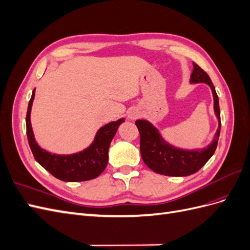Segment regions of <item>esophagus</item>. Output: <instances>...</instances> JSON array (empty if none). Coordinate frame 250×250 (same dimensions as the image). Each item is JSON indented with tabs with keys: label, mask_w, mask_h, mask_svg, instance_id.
Returning a JSON list of instances; mask_svg holds the SVG:
<instances>
[{
	"label": "esophagus",
	"mask_w": 250,
	"mask_h": 250,
	"mask_svg": "<svg viewBox=\"0 0 250 250\" xmlns=\"http://www.w3.org/2000/svg\"><path fill=\"white\" fill-rule=\"evenodd\" d=\"M139 117H140V113L137 109H132L129 112V115H128V118H129L130 120H135V119H138Z\"/></svg>",
	"instance_id": "esophagus-1"
}]
</instances>
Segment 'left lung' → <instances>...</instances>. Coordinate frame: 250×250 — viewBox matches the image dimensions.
Here are the masks:
<instances>
[{
    "instance_id": "8db88e82",
    "label": "left lung",
    "mask_w": 250,
    "mask_h": 250,
    "mask_svg": "<svg viewBox=\"0 0 250 250\" xmlns=\"http://www.w3.org/2000/svg\"><path fill=\"white\" fill-rule=\"evenodd\" d=\"M191 83H207L210 87L214 98V110L218 119V129L214 140L208 146L202 149H180L166 141L157 128L147 120H138L135 122L140 131V150L144 163L155 173L167 176H188L200 170L215 153L220 135L221 121L219 99L215 86L208 75L201 67L193 62Z\"/></svg>"
}]
</instances>
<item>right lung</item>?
<instances>
[{
    "mask_svg": "<svg viewBox=\"0 0 250 250\" xmlns=\"http://www.w3.org/2000/svg\"><path fill=\"white\" fill-rule=\"evenodd\" d=\"M34 96L35 88L28 105L26 127L29 145L36 162L53 176L62 181L77 183V181L90 180L99 176L106 168L110 142L115 137L119 126L125 121L124 118L102 126L97 131L94 142L84 150L66 155L52 154L47 150L41 148L34 138L31 121H30Z\"/></svg>",
    "mask_w": 250,
    "mask_h": 250,
    "instance_id": "1",
    "label": "right lung"
}]
</instances>
